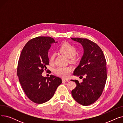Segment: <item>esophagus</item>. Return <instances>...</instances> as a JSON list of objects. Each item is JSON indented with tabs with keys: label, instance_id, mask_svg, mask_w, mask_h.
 I'll use <instances>...</instances> for the list:
<instances>
[{
	"label": "esophagus",
	"instance_id": "esophagus-1",
	"mask_svg": "<svg viewBox=\"0 0 123 123\" xmlns=\"http://www.w3.org/2000/svg\"><path fill=\"white\" fill-rule=\"evenodd\" d=\"M68 81H69V80H68V79H64V78H63V79H62V82H63V83H65V82H68Z\"/></svg>",
	"mask_w": 123,
	"mask_h": 123
}]
</instances>
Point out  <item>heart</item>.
<instances>
[{"instance_id":"heart-1","label":"heart","mask_w":123,"mask_h":123,"mask_svg":"<svg viewBox=\"0 0 123 123\" xmlns=\"http://www.w3.org/2000/svg\"><path fill=\"white\" fill-rule=\"evenodd\" d=\"M59 50L62 54L68 58H70V60L71 62L76 61L75 55L77 54V49L72 44L68 42L64 43L61 45ZM54 57L55 55L54 54L51 55L49 59L50 62H53ZM71 71L72 68L70 67H59L56 68L54 71L55 74L64 78H67Z\"/></svg>"}]
</instances>
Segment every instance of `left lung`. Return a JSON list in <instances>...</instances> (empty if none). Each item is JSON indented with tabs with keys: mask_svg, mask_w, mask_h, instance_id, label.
<instances>
[{
	"mask_svg": "<svg viewBox=\"0 0 123 123\" xmlns=\"http://www.w3.org/2000/svg\"><path fill=\"white\" fill-rule=\"evenodd\" d=\"M81 43L84 53L80 64L74 70L73 74L86 76L79 83L77 80L76 87L72 92L73 98L81 105L88 106L97 100L102 95L107 80L106 60L101 48L95 42L87 38H71Z\"/></svg>",
	"mask_w": 123,
	"mask_h": 123,
	"instance_id": "obj_1",
	"label": "left lung"
}]
</instances>
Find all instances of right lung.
<instances>
[{"instance_id":"1","label":"right lung","mask_w":123,"mask_h":123,"mask_svg":"<svg viewBox=\"0 0 123 123\" xmlns=\"http://www.w3.org/2000/svg\"><path fill=\"white\" fill-rule=\"evenodd\" d=\"M55 42L50 37L34 38L25 45L19 58L17 76L19 82L27 97L36 104L50 100L62 82L60 78L54 75L42 76L49 64L48 50L51 44Z\"/></svg>"}]
</instances>
